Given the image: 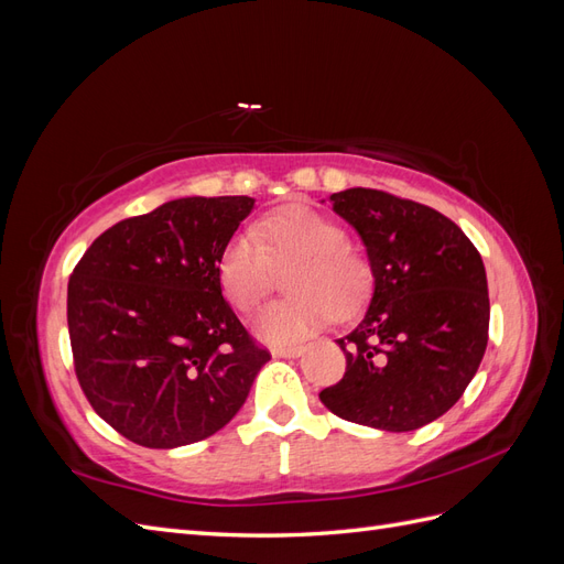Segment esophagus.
Listing matches in <instances>:
<instances>
[{
    "mask_svg": "<svg viewBox=\"0 0 564 564\" xmlns=\"http://www.w3.org/2000/svg\"><path fill=\"white\" fill-rule=\"evenodd\" d=\"M301 346H289V348H272V357H299L301 355Z\"/></svg>",
    "mask_w": 564,
    "mask_h": 564,
    "instance_id": "34e87169",
    "label": "esophagus"
}]
</instances>
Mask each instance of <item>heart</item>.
Wrapping results in <instances>:
<instances>
[{"instance_id":"1","label":"heart","mask_w":564,"mask_h":564,"mask_svg":"<svg viewBox=\"0 0 564 564\" xmlns=\"http://www.w3.org/2000/svg\"><path fill=\"white\" fill-rule=\"evenodd\" d=\"M346 230L315 209L292 204L263 216L256 237L235 235L220 251L218 282L240 313L261 305L286 272L292 299L270 303L256 315L253 332L268 344L286 346L324 327L329 313L350 315L369 289V268L348 245Z\"/></svg>"}]
</instances>
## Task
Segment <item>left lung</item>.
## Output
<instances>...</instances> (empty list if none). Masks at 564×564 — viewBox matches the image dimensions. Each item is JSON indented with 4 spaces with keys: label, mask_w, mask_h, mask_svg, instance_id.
<instances>
[{
    "label": "left lung",
    "mask_w": 564,
    "mask_h": 564,
    "mask_svg": "<svg viewBox=\"0 0 564 564\" xmlns=\"http://www.w3.org/2000/svg\"><path fill=\"white\" fill-rule=\"evenodd\" d=\"M367 247L373 296L338 338L346 373L319 392L336 416L406 433L440 419L482 362L489 294L480 251L454 220L371 187L329 197Z\"/></svg>",
    "instance_id": "obj_1"
}]
</instances>
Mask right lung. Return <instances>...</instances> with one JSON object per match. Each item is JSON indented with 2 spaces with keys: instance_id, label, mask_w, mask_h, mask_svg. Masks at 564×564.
Listing matches in <instances>:
<instances>
[{
  "instance_id": "add662e5",
  "label": "right lung",
  "mask_w": 564,
  "mask_h": 564,
  "mask_svg": "<svg viewBox=\"0 0 564 564\" xmlns=\"http://www.w3.org/2000/svg\"><path fill=\"white\" fill-rule=\"evenodd\" d=\"M251 197H181L96 237L67 282L77 381L150 449L193 445L240 412L270 352L220 294L218 259Z\"/></svg>"
}]
</instances>
